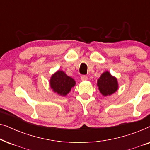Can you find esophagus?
<instances>
[{"label": "esophagus", "mask_w": 150, "mask_h": 150, "mask_svg": "<svg viewBox=\"0 0 150 150\" xmlns=\"http://www.w3.org/2000/svg\"><path fill=\"white\" fill-rule=\"evenodd\" d=\"M81 79L82 81H86L87 80V76H85V75H83L81 77Z\"/></svg>", "instance_id": "esophagus-1"}]
</instances>
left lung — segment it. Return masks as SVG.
Masks as SVG:
<instances>
[{"instance_id": "1", "label": "left lung", "mask_w": 150, "mask_h": 150, "mask_svg": "<svg viewBox=\"0 0 150 150\" xmlns=\"http://www.w3.org/2000/svg\"><path fill=\"white\" fill-rule=\"evenodd\" d=\"M97 85L100 93L104 96L111 95L118 89L117 80L108 71L102 74L98 80Z\"/></svg>"}]
</instances>
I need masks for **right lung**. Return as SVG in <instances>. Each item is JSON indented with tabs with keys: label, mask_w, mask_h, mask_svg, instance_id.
I'll return each instance as SVG.
<instances>
[{
	"label": "right lung",
	"mask_w": 150,
	"mask_h": 150,
	"mask_svg": "<svg viewBox=\"0 0 150 150\" xmlns=\"http://www.w3.org/2000/svg\"><path fill=\"white\" fill-rule=\"evenodd\" d=\"M75 85L74 80L61 70L57 71L52 74L50 80L51 89L61 96H65L68 94Z\"/></svg>",
	"instance_id": "1"
}]
</instances>
